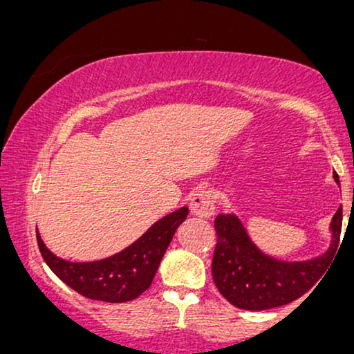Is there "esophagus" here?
Wrapping results in <instances>:
<instances>
[{
    "instance_id": "obj_1",
    "label": "esophagus",
    "mask_w": 354,
    "mask_h": 354,
    "mask_svg": "<svg viewBox=\"0 0 354 354\" xmlns=\"http://www.w3.org/2000/svg\"><path fill=\"white\" fill-rule=\"evenodd\" d=\"M189 211L196 217L209 218L215 212V198L209 188L194 189L189 198Z\"/></svg>"
}]
</instances>
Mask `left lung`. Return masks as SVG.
Instances as JSON below:
<instances>
[{"label": "left lung", "mask_w": 354, "mask_h": 354, "mask_svg": "<svg viewBox=\"0 0 354 354\" xmlns=\"http://www.w3.org/2000/svg\"><path fill=\"white\" fill-rule=\"evenodd\" d=\"M335 182L339 176L334 172ZM217 233L212 257V278L220 294L243 310H270L306 294L330 265L342 232V206L332 217V244L321 257L308 262H281L265 255L233 214H220L214 222Z\"/></svg>", "instance_id": "obj_1"}]
</instances>
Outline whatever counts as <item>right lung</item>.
<instances>
[{
	"label": "right lung",
	"instance_id": "add662e5",
	"mask_svg": "<svg viewBox=\"0 0 354 354\" xmlns=\"http://www.w3.org/2000/svg\"><path fill=\"white\" fill-rule=\"evenodd\" d=\"M187 215L188 207L171 212L158 220L129 248L97 262H68L50 252L39 233L37 241L44 262L66 286L86 299L122 304L137 299L150 288L174 233Z\"/></svg>",
	"mask_w": 354,
	"mask_h": 354
}]
</instances>
